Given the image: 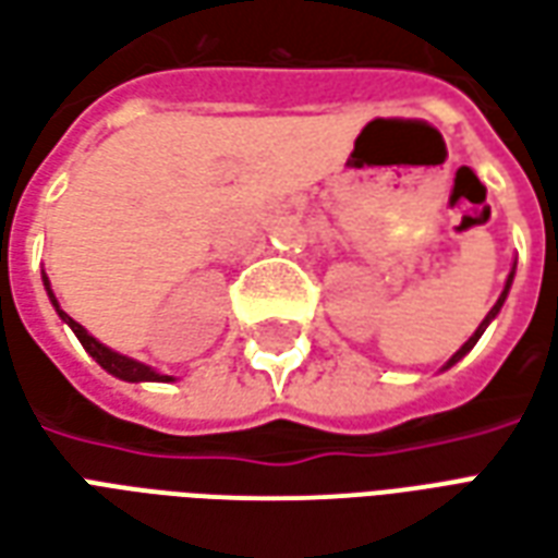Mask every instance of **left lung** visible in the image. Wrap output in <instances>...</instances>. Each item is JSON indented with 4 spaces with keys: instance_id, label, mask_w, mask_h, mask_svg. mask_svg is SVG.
<instances>
[{
    "instance_id": "left-lung-1",
    "label": "left lung",
    "mask_w": 558,
    "mask_h": 558,
    "mask_svg": "<svg viewBox=\"0 0 558 558\" xmlns=\"http://www.w3.org/2000/svg\"><path fill=\"white\" fill-rule=\"evenodd\" d=\"M514 271H517V263H514V266H511V275H508V280H505V290H502V295H499V299H496V304H493V307H490V314H487V316H484V319H481V326L475 328V335H472V338H469L466 343H463V347H460V350H457L454 355H451V359H448V362L442 364V371H448V367H454V364L460 362V359H463V355H469V350H472V347H475V343H478L481 335H484V328L490 326L493 319H496V316H499V311H502L505 299H508V290H511V283H514Z\"/></svg>"
}]
</instances>
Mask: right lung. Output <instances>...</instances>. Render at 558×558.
Here are the masks:
<instances>
[{
    "mask_svg": "<svg viewBox=\"0 0 558 558\" xmlns=\"http://www.w3.org/2000/svg\"><path fill=\"white\" fill-rule=\"evenodd\" d=\"M41 278H44V290H47V295H50V304L56 307L59 319L71 326V331H74L80 343H83V350L89 352L92 359L101 364L107 374L119 376V379H125V383H172V376L158 374L155 367H148V364L137 362V359H128V355H122V352H116V350H110V347H104L98 338H92L89 331L80 326L77 319H71V316H68L62 307H59L53 290H50V280H47V275H44V271H41Z\"/></svg>",
    "mask_w": 558,
    "mask_h": 558,
    "instance_id": "obj_1",
    "label": "right lung"
}]
</instances>
